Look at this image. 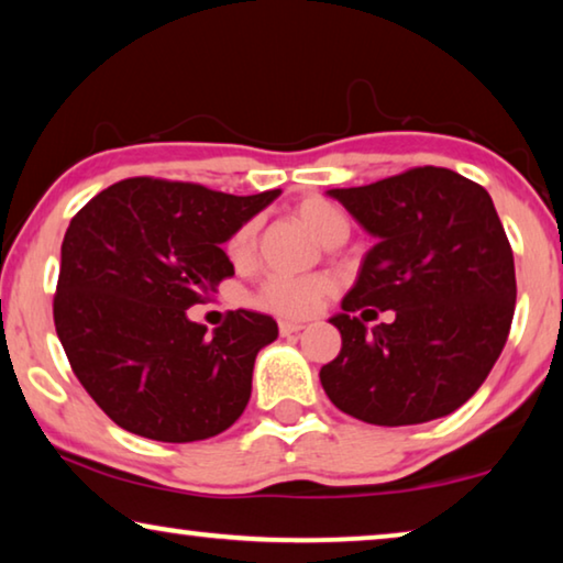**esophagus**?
Masks as SVG:
<instances>
[{
    "instance_id": "obj_1",
    "label": "esophagus",
    "mask_w": 563,
    "mask_h": 563,
    "mask_svg": "<svg viewBox=\"0 0 563 563\" xmlns=\"http://www.w3.org/2000/svg\"><path fill=\"white\" fill-rule=\"evenodd\" d=\"M303 329H306V325L298 323V321H280V333H283V335L298 333V331H303Z\"/></svg>"
}]
</instances>
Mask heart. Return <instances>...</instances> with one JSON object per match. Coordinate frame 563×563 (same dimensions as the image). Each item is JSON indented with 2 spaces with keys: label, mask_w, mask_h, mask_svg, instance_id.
<instances>
[{
  "label": "heart",
  "mask_w": 563,
  "mask_h": 563,
  "mask_svg": "<svg viewBox=\"0 0 563 563\" xmlns=\"http://www.w3.org/2000/svg\"><path fill=\"white\" fill-rule=\"evenodd\" d=\"M298 220L323 242L335 247L349 238V220L329 199L310 197L296 207ZM257 230L255 222H245L228 240V257L234 265H247L255 255ZM331 280L325 275H267L255 292V303L285 318H303L321 306L329 296Z\"/></svg>",
  "instance_id": "heart-1"
}]
</instances>
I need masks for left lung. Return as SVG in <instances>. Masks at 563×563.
Segmentation results:
<instances>
[{"label":"left lung","mask_w":563,"mask_h":563,"mask_svg":"<svg viewBox=\"0 0 563 563\" xmlns=\"http://www.w3.org/2000/svg\"><path fill=\"white\" fill-rule=\"evenodd\" d=\"M329 197L376 245L331 318L341 354L321 368L325 394L368 424L448 417L490 374L516 310L514 250L490 195L457 172L417 166ZM374 307L395 321L366 330Z\"/></svg>","instance_id":"1"}]
</instances>
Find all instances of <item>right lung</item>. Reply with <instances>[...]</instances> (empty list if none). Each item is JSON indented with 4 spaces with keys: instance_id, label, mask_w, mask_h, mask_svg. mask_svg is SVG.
I'll return each mask as SVG.
<instances>
[{
    "instance_id": "add662e5",
    "label": "right lung",
    "mask_w": 563,
    "mask_h": 563,
    "mask_svg": "<svg viewBox=\"0 0 563 563\" xmlns=\"http://www.w3.org/2000/svg\"><path fill=\"white\" fill-rule=\"evenodd\" d=\"M278 197L136 176L70 220L55 331L75 376L123 430L197 442L245 412L255 356L278 339V323L240 308L207 335L187 308L234 275L222 245Z\"/></svg>"
}]
</instances>
